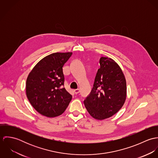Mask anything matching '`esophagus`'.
Segmentation results:
<instances>
[{"label":"esophagus","instance_id":"1","mask_svg":"<svg viewBox=\"0 0 158 158\" xmlns=\"http://www.w3.org/2000/svg\"><path fill=\"white\" fill-rule=\"evenodd\" d=\"M73 92H74V93H75V94H78V93L80 92V89H75V90H73Z\"/></svg>","mask_w":158,"mask_h":158}]
</instances>
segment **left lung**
Segmentation results:
<instances>
[{"instance_id": "obj_1", "label": "left lung", "mask_w": 158, "mask_h": 158, "mask_svg": "<svg viewBox=\"0 0 158 158\" xmlns=\"http://www.w3.org/2000/svg\"><path fill=\"white\" fill-rule=\"evenodd\" d=\"M90 95L84 101L90 115L97 120L111 117L124 105L127 82L122 70L111 58L102 57Z\"/></svg>"}]
</instances>
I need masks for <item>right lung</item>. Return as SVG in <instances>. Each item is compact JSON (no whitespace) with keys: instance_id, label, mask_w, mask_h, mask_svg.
I'll use <instances>...</instances> for the list:
<instances>
[{"instance_id":"1","label":"right lung","mask_w":158,"mask_h":158,"mask_svg":"<svg viewBox=\"0 0 158 158\" xmlns=\"http://www.w3.org/2000/svg\"><path fill=\"white\" fill-rule=\"evenodd\" d=\"M72 52H56L40 60L29 73L26 95L32 106L43 115L55 117L65 111L72 96L64 88L63 67Z\"/></svg>"}]
</instances>
